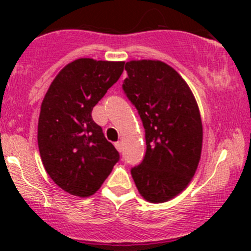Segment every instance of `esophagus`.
Returning <instances> with one entry per match:
<instances>
[{
  "instance_id": "1",
  "label": "esophagus",
  "mask_w": 251,
  "mask_h": 251,
  "mask_svg": "<svg viewBox=\"0 0 251 251\" xmlns=\"http://www.w3.org/2000/svg\"><path fill=\"white\" fill-rule=\"evenodd\" d=\"M114 145H115V149L118 150L119 152H122V143H121V142H118V143H115Z\"/></svg>"
}]
</instances>
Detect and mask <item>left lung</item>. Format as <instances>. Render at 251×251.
Returning a JSON list of instances; mask_svg holds the SVG:
<instances>
[{
    "mask_svg": "<svg viewBox=\"0 0 251 251\" xmlns=\"http://www.w3.org/2000/svg\"><path fill=\"white\" fill-rule=\"evenodd\" d=\"M123 90L136 106L145 129L146 153L131 169L139 194L162 203L180 194L200 162L203 129L193 92L161 60H130Z\"/></svg>",
    "mask_w": 251,
    "mask_h": 251,
    "instance_id": "obj_1",
    "label": "left lung"
}]
</instances>
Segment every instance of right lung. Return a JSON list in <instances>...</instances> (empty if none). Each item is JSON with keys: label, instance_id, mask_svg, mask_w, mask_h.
Segmentation results:
<instances>
[{"label": "right lung", "instance_id": "1", "mask_svg": "<svg viewBox=\"0 0 251 251\" xmlns=\"http://www.w3.org/2000/svg\"><path fill=\"white\" fill-rule=\"evenodd\" d=\"M123 67L125 61L78 58L57 74L41 104L37 144L44 169L75 197L95 194L119 161L91 112Z\"/></svg>", "mask_w": 251, "mask_h": 251}]
</instances>
